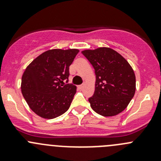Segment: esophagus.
I'll return each mask as SVG.
<instances>
[{"mask_svg": "<svg viewBox=\"0 0 161 161\" xmlns=\"http://www.w3.org/2000/svg\"><path fill=\"white\" fill-rule=\"evenodd\" d=\"M83 87H84L83 85H79V86H78V89H79V90H82V89H83Z\"/></svg>", "mask_w": 161, "mask_h": 161, "instance_id": "34e87169", "label": "esophagus"}]
</instances>
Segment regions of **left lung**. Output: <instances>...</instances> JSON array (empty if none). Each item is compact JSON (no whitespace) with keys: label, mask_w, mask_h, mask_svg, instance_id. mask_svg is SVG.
Returning a JSON list of instances; mask_svg holds the SVG:
<instances>
[{"label":"left lung","mask_w":161,"mask_h":161,"mask_svg":"<svg viewBox=\"0 0 161 161\" xmlns=\"http://www.w3.org/2000/svg\"><path fill=\"white\" fill-rule=\"evenodd\" d=\"M82 53L95 69V92L89 98L91 108L104 117L121 113L136 92V75L130 64L108 47L83 50Z\"/></svg>","instance_id":"obj_1"}]
</instances>
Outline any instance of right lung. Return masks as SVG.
I'll return each mask as SVG.
<instances>
[{"label": "right lung", "instance_id": "right-lung-1", "mask_svg": "<svg viewBox=\"0 0 161 161\" xmlns=\"http://www.w3.org/2000/svg\"><path fill=\"white\" fill-rule=\"evenodd\" d=\"M79 51L47 50L24 71L22 93L32 111L41 118L52 119L69 110L76 92L75 86L69 83V66Z\"/></svg>", "mask_w": 161, "mask_h": 161}]
</instances>
